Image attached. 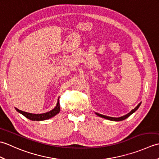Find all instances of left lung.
Here are the masks:
<instances>
[{"label":"left lung","instance_id":"1","mask_svg":"<svg viewBox=\"0 0 159 159\" xmlns=\"http://www.w3.org/2000/svg\"><path fill=\"white\" fill-rule=\"evenodd\" d=\"M141 105V102L138 104V105L134 108V109L132 110L130 113H128V114H126V116H122V117H109V116H103V115H101V114H99V113H96L97 116H98L101 117H103V118H105V119H107V120H112V121H121V120H124L125 119H126V118H128V117H129L131 114H133L134 112H135V111L138 109V108L139 107V106Z\"/></svg>","mask_w":159,"mask_h":159}]
</instances>
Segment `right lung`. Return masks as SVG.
<instances>
[{
    "mask_svg": "<svg viewBox=\"0 0 159 159\" xmlns=\"http://www.w3.org/2000/svg\"><path fill=\"white\" fill-rule=\"evenodd\" d=\"M16 110L19 112L20 113L22 114L24 116L26 117L28 119L33 120V121H42V120H48L49 118H51L52 117H54L57 113H59L60 111V104H59V99H58V102H57V106L55 107V109H53L49 112H47L45 113L42 114H33L25 112V111H20L19 109L16 108Z\"/></svg>",
    "mask_w": 159,
    "mask_h": 159,
    "instance_id": "add662e5",
    "label": "right lung"
}]
</instances>
